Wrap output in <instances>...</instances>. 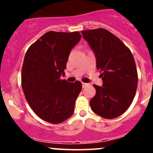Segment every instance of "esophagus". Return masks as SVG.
<instances>
[{"instance_id":"esophagus-1","label":"esophagus","mask_w":153,"mask_h":153,"mask_svg":"<svg viewBox=\"0 0 153 153\" xmlns=\"http://www.w3.org/2000/svg\"><path fill=\"white\" fill-rule=\"evenodd\" d=\"M82 86H83V88H85L87 86H89V83H82Z\"/></svg>"}]
</instances>
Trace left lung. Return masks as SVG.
Wrapping results in <instances>:
<instances>
[{"label": "left lung", "instance_id": "1", "mask_svg": "<svg viewBox=\"0 0 153 153\" xmlns=\"http://www.w3.org/2000/svg\"><path fill=\"white\" fill-rule=\"evenodd\" d=\"M81 33L95 53L97 68L103 81L102 86L93 85L96 95L90 100V107L102 118H117L126 111L136 95L138 74L134 58L130 50L107 30Z\"/></svg>", "mask_w": 153, "mask_h": 153}]
</instances>
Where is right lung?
I'll return each mask as SVG.
<instances>
[{
  "label": "right lung",
  "instance_id": "1",
  "mask_svg": "<svg viewBox=\"0 0 153 153\" xmlns=\"http://www.w3.org/2000/svg\"><path fill=\"white\" fill-rule=\"evenodd\" d=\"M80 38L77 31H49L31 44L25 54L23 91L31 109L46 122L61 123L74 113L82 83H69L60 76H64L70 51Z\"/></svg>",
  "mask_w": 153,
  "mask_h": 153
}]
</instances>
